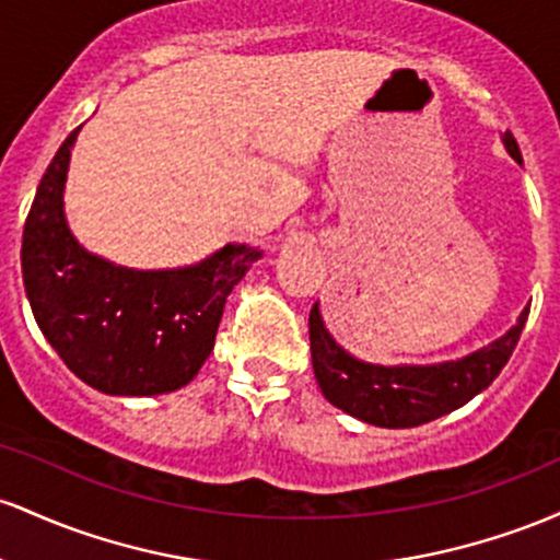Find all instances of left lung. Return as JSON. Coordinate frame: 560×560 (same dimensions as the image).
<instances>
[{
    "label": "left lung",
    "mask_w": 560,
    "mask_h": 560,
    "mask_svg": "<svg viewBox=\"0 0 560 560\" xmlns=\"http://www.w3.org/2000/svg\"><path fill=\"white\" fill-rule=\"evenodd\" d=\"M502 144L511 159L521 163V150L511 131L502 135ZM529 306L498 341L479 351H470L460 360L439 364H370L351 357L336 343L319 314V304L310 312V341L314 378L323 388L325 399L338 410L349 412L370 425L381 429H412L457 410L476 394H481L500 375L516 349L524 330Z\"/></svg>",
    "instance_id": "8db88e82"
}]
</instances>
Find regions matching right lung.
<instances>
[{
  "mask_svg": "<svg viewBox=\"0 0 560 560\" xmlns=\"http://www.w3.org/2000/svg\"><path fill=\"white\" fill-rule=\"evenodd\" d=\"M79 129L44 172L23 228L31 312L86 386L110 397L177 392L209 360L228 296L261 250L228 243L209 259L179 269H129L90 254L62 211Z\"/></svg>",
  "mask_w": 560,
  "mask_h": 560,
  "instance_id": "1",
  "label": "right lung"
}]
</instances>
